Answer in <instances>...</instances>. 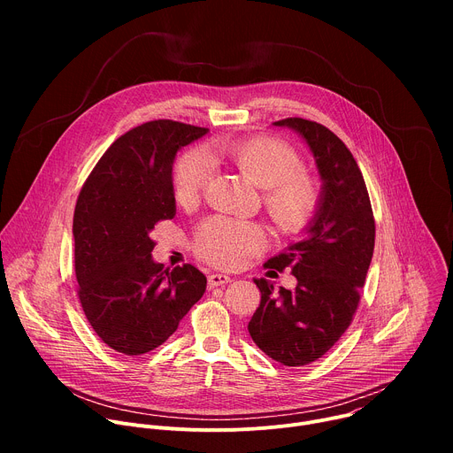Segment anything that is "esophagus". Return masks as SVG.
I'll use <instances>...</instances> for the list:
<instances>
[{"instance_id":"obj_1","label":"esophagus","mask_w":453,"mask_h":453,"mask_svg":"<svg viewBox=\"0 0 453 453\" xmlns=\"http://www.w3.org/2000/svg\"><path fill=\"white\" fill-rule=\"evenodd\" d=\"M231 278L227 274H222V273H213L208 276V287L210 288H215V287H222L226 283H229Z\"/></svg>"}]
</instances>
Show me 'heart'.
I'll list each match as a JSON object with an SVG mask.
<instances>
[{"label":"heart","instance_id":"1","mask_svg":"<svg viewBox=\"0 0 453 453\" xmlns=\"http://www.w3.org/2000/svg\"><path fill=\"white\" fill-rule=\"evenodd\" d=\"M210 154L234 165L250 182L262 188V203L274 226L285 234L303 231L319 208V188L301 172L297 152L287 143L256 136L247 140H222ZM210 175L208 157L201 150H188L175 165L173 193L179 204L196 203ZM196 250L206 262L233 267L245 256L267 245L265 229L250 220L213 217L196 233Z\"/></svg>","mask_w":453,"mask_h":453}]
</instances>
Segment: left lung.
Returning <instances> with one entry per match:
<instances>
[{"label":"left lung","instance_id":"left-lung-1","mask_svg":"<svg viewBox=\"0 0 453 453\" xmlns=\"http://www.w3.org/2000/svg\"><path fill=\"white\" fill-rule=\"evenodd\" d=\"M273 125L306 142L322 186L304 238L265 264L280 273L290 269L296 288L281 287L274 296L269 280H254L262 301L247 330L273 360L297 367L320 358L351 325L372 257L374 219L362 172L330 128L303 118Z\"/></svg>","mask_w":453,"mask_h":453}]
</instances>
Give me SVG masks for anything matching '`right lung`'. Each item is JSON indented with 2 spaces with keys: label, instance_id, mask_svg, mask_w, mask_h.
Returning a JSON list of instances; mask_svg holds the SVG:
<instances>
[{
  "label": "right lung",
  "instance_id": "right-lung-1",
  "mask_svg": "<svg viewBox=\"0 0 453 453\" xmlns=\"http://www.w3.org/2000/svg\"><path fill=\"white\" fill-rule=\"evenodd\" d=\"M204 127L147 121L119 136L84 182L73 215L79 299L96 335L134 357L161 346L206 292L189 264L172 271L152 257L150 233L175 217L172 166Z\"/></svg>",
  "mask_w": 453,
  "mask_h": 453
}]
</instances>
